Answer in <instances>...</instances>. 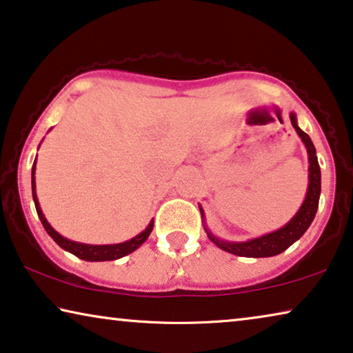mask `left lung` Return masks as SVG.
Segmentation results:
<instances>
[{
    "mask_svg": "<svg viewBox=\"0 0 353 353\" xmlns=\"http://www.w3.org/2000/svg\"><path fill=\"white\" fill-rule=\"evenodd\" d=\"M290 120L292 128L296 129L297 136L301 137V141L304 142L307 148V153H309V188H307L305 200L299 208V211L296 212V216L288 222L286 225H283L278 230L267 233V235H262L259 238H254V240L248 241H225L219 240V238L212 235V233L205 228L210 240L224 250L230 254L235 256H243V257H270L276 256L288 250L292 243L299 240V238L304 235L307 228L310 227L312 221L316 214V210H319V201H320V192H321V172H320V165L319 160H316V150L314 147V142L310 141V137L302 131V129L297 126V118L296 113H290ZM201 211V208H200ZM201 217L203 211H201Z\"/></svg>",
    "mask_w": 353,
    "mask_h": 353,
    "instance_id": "left-lung-1",
    "label": "left lung"
}]
</instances>
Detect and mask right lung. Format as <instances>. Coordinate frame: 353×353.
Here are the masks:
<instances>
[{
  "label": "right lung",
  "instance_id": "obj_1",
  "mask_svg": "<svg viewBox=\"0 0 353 353\" xmlns=\"http://www.w3.org/2000/svg\"><path fill=\"white\" fill-rule=\"evenodd\" d=\"M34 165H37V160L33 163V168H32V193H33V201H34V208H37V212H38V217L39 221H41L43 227L46 228V232L49 233V236L52 238L54 241L57 243L59 246L63 248V250L72 252V254H75L77 257L83 261H89V262H99V261H115V259H120L123 256H128L129 252L136 251L139 246L142 245L143 241L147 240L148 235H150L152 230H153V221L148 224V227L145 230L139 233L131 240H128L125 243H118V245H84V243H78V241H72L68 240V238H63L61 233H57L54 228L51 227V224L46 221V217H44L41 208H39V203H38V198H37V192H34Z\"/></svg>",
  "mask_w": 353,
  "mask_h": 353
}]
</instances>
